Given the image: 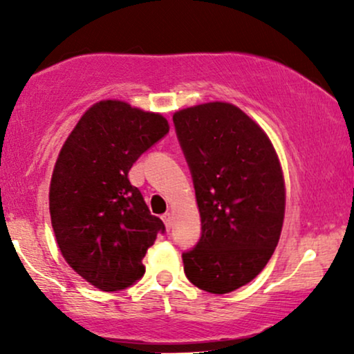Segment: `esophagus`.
Wrapping results in <instances>:
<instances>
[{
  "label": "esophagus",
  "instance_id": "obj_1",
  "mask_svg": "<svg viewBox=\"0 0 354 354\" xmlns=\"http://www.w3.org/2000/svg\"><path fill=\"white\" fill-rule=\"evenodd\" d=\"M162 222H164V225H166V229L171 230V227H172V214H171V212H166V214L162 216Z\"/></svg>",
  "mask_w": 354,
  "mask_h": 354
}]
</instances>
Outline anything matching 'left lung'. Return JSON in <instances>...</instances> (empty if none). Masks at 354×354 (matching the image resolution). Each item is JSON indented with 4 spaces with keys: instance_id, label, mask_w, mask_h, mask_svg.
<instances>
[{
    "instance_id": "8db88e82",
    "label": "left lung",
    "mask_w": 354,
    "mask_h": 354,
    "mask_svg": "<svg viewBox=\"0 0 354 354\" xmlns=\"http://www.w3.org/2000/svg\"><path fill=\"white\" fill-rule=\"evenodd\" d=\"M195 185L201 239L182 254L195 287L250 283L269 263L285 216V180L268 133L235 104L211 101L172 115Z\"/></svg>"
}]
</instances>
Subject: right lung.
I'll use <instances>...</instances> for the list:
<instances>
[{"label":"right lung","mask_w":354,"mask_h":354,"mask_svg":"<svg viewBox=\"0 0 354 354\" xmlns=\"http://www.w3.org/2000/svg\"><path fill=\"white\" fill-rule=\"evenodd\" d=\"M167 132L159 113L103 100L85 111L57 154L50 183L57 246L66 263L103 292L142 279L147 250L164 232L129 171Z\"/></svg>","instance_id":"right-lung-1"}]
</instances>
